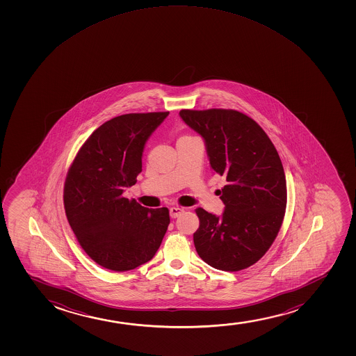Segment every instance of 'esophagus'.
<instances>
[{"label": "esophagus", "instance_id": "1", "mask_svg": "<svg viewBox=\"0 0 356 356\" xmlns=\"http://www.w3.org/2000/svg\"><path fill=\"white\" fill-rule=\"evenodd\" d=\"M183 213H184V209L177 208V207H172V208L170 209V216H171L172 218H176V217L180 216Z\"/></svg>", "mask_w": 356, "mask_h": 356}]
</instances>
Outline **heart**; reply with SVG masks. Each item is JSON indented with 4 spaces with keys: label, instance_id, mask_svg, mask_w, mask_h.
Listing matches in <instances>:
<instances>
[{
    "label": "heart",
    "instance_id": "obj_1",
    "mask_svg": "<svg viewBox=\"0 0 356 356\" xmlns=\"http://www.w3.org/2000/svg\"><path fill=\"white\" fill-rule=\"evenodd\" d=\"M188 138H193V136H190V135H183V136H180L179 140L188 139Z\"/></svg>",
    "mask_w": 356,
    "mask_h": 356
}]
</instances>
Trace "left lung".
Listing matches in <instances>:
<instances>
[{
  "instance_id": "obj_1",
  "label": "left lung",
  "mask_w": 356,
  "mask_h": 356,
  "mask_svg": "<svg viewBox=\"0 0 356 356\" xmlns=\"http://www.w3.org/2000/svg\"><path fill=\"white\" fill-rule=\"evenodd\" d=\"M180 118L200 133L213 171L228 184L218 195L221 217L196 210L197 253L217 270L236 272L258 262L282 228L286 210L285 172L268 135L252 118L233 109H181Z\"/></svg>"
}]
</instances>
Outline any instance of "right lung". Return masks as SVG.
<instances>
[{"mask_svg": "<svg viewBox=\"0 0 356 356\" xmlns=\"http://www.w3.org/2000/svg\"><path fill=\"white\" fill-rule=\"evenodd\" d=\"M168 111L120 115L83 143L64 184L66 217L79 245L115 272L149 261L170 225L168 208L148 209L122 196L143 171V146Z\"/></svg>", "mask_w": 356, "mask_h": 356, "instance_id": "right-lung-1", "label": "right lung"}]
</instances>
